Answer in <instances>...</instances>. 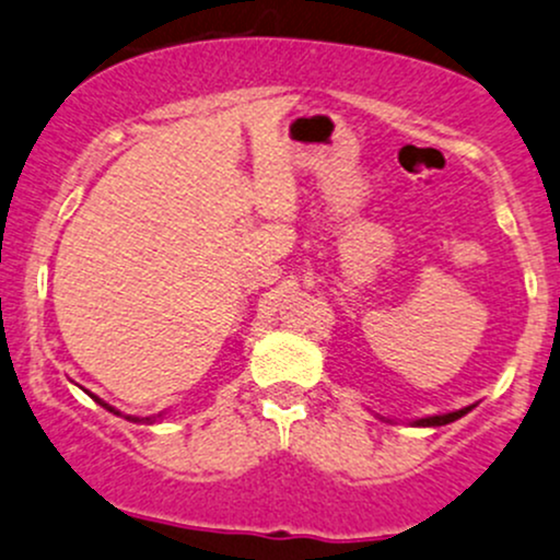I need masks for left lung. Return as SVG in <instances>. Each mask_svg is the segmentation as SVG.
<instances>
[{
  "label": "left lung",
  "instance_id": "left-lung-1",
  "mask_svg": "<svg viewBox=\"0 0 560 560\" xmlns=\"http://www.w3.org/2000/svg\"><path fill=\"white\" fill-rule=\"evenodd\" d=\"M472 406H467V408H462V411H451V413H438V417H424V419H417V427H443V424H448V422H456V419L459 417H465L467 411H470Z\"/></svg>",
  "mask_w": 560,
  "mask_h": 560
}]
</instances>
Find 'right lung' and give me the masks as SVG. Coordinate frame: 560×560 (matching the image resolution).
<instances>
[{
    "mask_svg": "<svg viewBox=\"0 0 560 560\" xmlns=\"http://www.w3.org/2000/svg\"><path fill=\"white\" fill-rule=\"evenodd\" d=\"M90 398H93L95 402H101V406H104L106 411H112V413H119V411H114V408L109 406V402H104V400H101V398H95V395H90ZM125 419H133V422H149V424L154 422V417H143V419H138V417H125Z\"/></svg>",
    "mask_w": 560,
    "mask_h": 560,
    "instance_id": "add662e5",
    "label": "right lung"
}]
</instances>
